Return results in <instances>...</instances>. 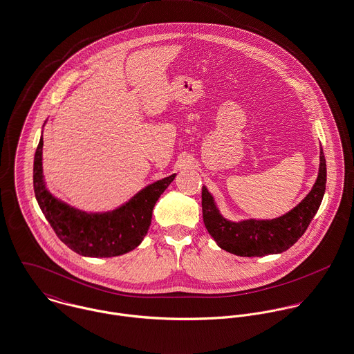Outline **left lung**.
Returning <instances> with one entry per match:
<instances>
[{
    "instance_id": "8db88e82",
    "label": "left lung",
    "mask_w": 354,
    "mask_h": 354,
    "mask_svg": "<svg viewBox=\"0 0 354 354\" xmlns=\"http://www.w3.org/2000/svg\"><path fill=\"white\" fill-rule=\"evenodd\" d=\"M326 158L320 149L319 175L313 190L295 209L274 220L231 223L216 207L213 196L202 187V216L210 236L225 251L239 257H265L292 247L313 221L326 190Z\"/></svg>"
}]
</instances>
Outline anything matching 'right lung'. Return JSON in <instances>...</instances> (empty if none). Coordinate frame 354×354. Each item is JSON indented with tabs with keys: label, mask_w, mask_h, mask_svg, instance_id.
<instances>
[{
	"label": "right lung",
	"mask_w": 354,
	"mask_h": 354,
	"mask_svg": "<svg viewBox=\"0 0 354 354\" xmlns=\"http://www.w3.org/2000/svg\"><path fill=\"white\" fill-rule=\"evenodd\" d=\"M43 138L34 158V192L48 224L71 250L84 257L110 258L134 250L147 235L155 203L175 179V174L158 180L126 205L109 213H85L51 196L41 175Z\"/></svg>",
	"instance_id": "1"
}]
</instances>
